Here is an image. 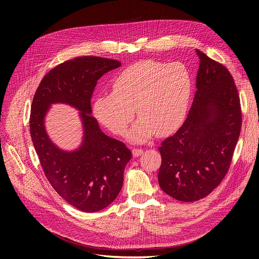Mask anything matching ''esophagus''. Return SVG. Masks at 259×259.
<instances>
[{"label":"esophagus","instance_id":"34e87169","mask_svg":"<svg viewBox=\"0 0 259 259\" xmlns=\"http://www.w3.org/2000/svg\"><path fill=\"white\" fill-rule=\"evenodd\" d=\"M142 153H143V150H142V149H133V150H132L133 157H138V156H140Z\"/></svg>","mask_w":259,"mask_h":259}]
</instances>
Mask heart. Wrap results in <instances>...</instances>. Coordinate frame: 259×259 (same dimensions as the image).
Listing matches in <instances>:
<instances>
[{
  "label": "heart",
  "instance_id": "obj_1",
  "mask_svg": "<svg viewBox=\"0 0 259 259\" xmlns=\"http://www.w3.org/2000/svg\"><path fill=\"white\" fill-rule=\"evenodd\" d=\"M193 89L192 76L182 63L155 60L136 62L116 77L113 93L93 104L98 121L115 134H123L135 116L141 117L128 132L133 141H144L155 132L173 133L187 115Z\"/></svg>",
  "mask_w": 259,
  "mask_h": 259
}]
</instances>
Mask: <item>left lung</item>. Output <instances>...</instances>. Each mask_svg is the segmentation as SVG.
Segmentation results:
<instances>
[{
  "mask_svg": "<svg viewBox=\"0 0 259 259\" xmlns=\"http://www.w3.org/2000/svg\"><path fill=\"white\" fill-rule=\"evenodd\" d=\"M200 66L190 113L159 147V184L170 197L205 198L227 175L242 126L240 97L229 69L197 50Z\"/></svg>",
  "mask_w": 259,
  "mask_h": 259,
  "instance_id": "1",
  "label": "left lung"
}]
</instances>
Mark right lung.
Here are the masks:
<instances>
[{"label": "right lung", "instance_id": "right-lung-1", "mask_svg": "<svg viewBox=\"0 0 259 259\" xmlns=\"http://www.w3.org/2000/svg\"><path fill=\"white\" fill-rule=\"evenodd\" d=\"M120 65L118 60L98 56L66 60L45 75L33 95L29 130L41 166L56 193L83 212L102 210L117 198L132 157L125 143L105 135L91 115L97 81ZM57 102L81 112L84 139L73 152L58 149L45 130V116L50 105Z\"/></svg>", "mask_w": 259, "mask_h": 259}]
</instances>
